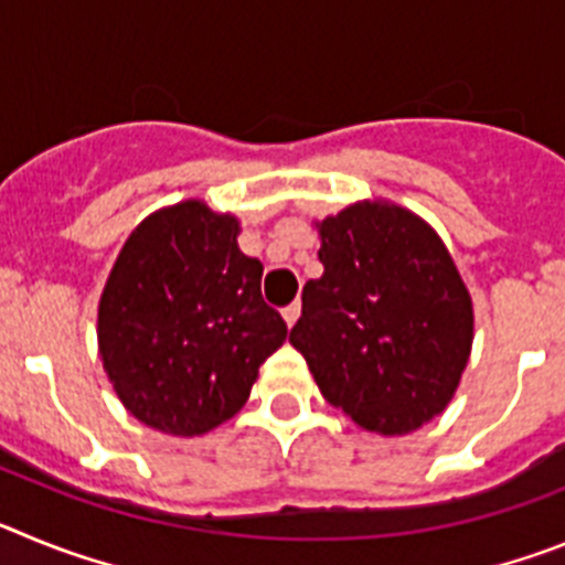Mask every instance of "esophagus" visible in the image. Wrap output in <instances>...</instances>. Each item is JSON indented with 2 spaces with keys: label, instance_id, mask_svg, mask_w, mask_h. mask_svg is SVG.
<instances>
[{
  "label": "esophagus",
  "instance_id": "obj_1",
  "mask_svg": "<svg viewBox=\"0 0 565 565\" xmlns=\"http://www.w3.org/2000/svg\"><path fill=\"white\" fill-rule=\"evenodd\" d=\"M299 311H302V308H299V302H291V306H288V308H282V319H286L288 328H291L294 322H297Z\"/></svg>",
  "mask_w": 565,
  "mask_h": 565
}]
</instances>
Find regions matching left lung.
<instances>
[{"label":"left lung","mask_w":565,"mask_h":565,"mask_svg":"<svg viewBox=\"0 0 565 565\" xmlns=\"http://www.w3.org/2000/svg\"><path fill=\"white\" fill-rule=\"evenodd\" d=\"M322 277L291 344L319 391L371 433L404 436L450 404L472 348V299L422 217L356 203L319 223Z\"/></svg>","instance_id":"left-lung-1"}]
</instances>
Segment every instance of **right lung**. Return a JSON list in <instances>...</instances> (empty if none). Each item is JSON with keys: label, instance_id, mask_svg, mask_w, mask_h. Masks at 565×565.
Wrapping results in <instances>:
<instances>
[{"label": "right lung", "instance_id": "1", "mask_svg": "<svg viewBox=\"0 0 565 565\" xmlns=\"http://www.w3.org/2000/svg\"><path fill=\"white\" fill-rule=\"evenodd\" d=\"M232 214L186 201L129 234L98 306V351L138 422L201 436L246 404L288 326L266 306L263 263L237 246Z\"/></svg>", "mask_w": 565, "mask_h": 565}]
</instances>
